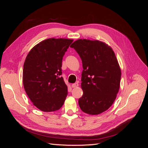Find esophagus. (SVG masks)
I'll list each match as a JSON object with an SVG mask.
<instances>
[{
    "instance_id": "esophagus-1",
    "label": "esophagus",
    "mask_w": 148,
    "mask_h": 148,
    "mask_svg": "<svg viewBox=\"0 0 148 148\" xmlns=\"http://www.w3.org/2000/svg\"><path fill=\"white\" fill-rule=\"evenodd\" d=\"M78 85H79V84H78V83H73V84H71V87H72V88H77V87L78 86Z\"/></svg>"
}]
</instances>
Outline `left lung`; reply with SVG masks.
I'll list each match as a JSON object with an SVG mask.
<instances>
[{"instance_id": "left-lung-1", "label": "left lung", "mask_w": 148, "mask_h": 148, "mask_svg": "<svg viewBox=\"0 0 148 148\" xmlns=\"http://www.w3.org/2000/svg\"><path fill=\"white\" fill-rule=\"evenodd\" d=\"M70 47L83 64L80 109L90 115L99 114L112 105L119 90L121 70L115 53L104 42L88 39H78Z\"/></svg>"}]
</instances>
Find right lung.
I'll return each instance as SVG.
<instances>
[{
	"instance_id": "obj_1",
	"label": "right lung",
	"mask_w": 148,
	"mask_h": 148,
	"mask_svg": "<svg viewBox=\"0 0 148 148\" xmlns=\"http://www.w3.org/2000/svg\"><path fill=\"white\" fill-rule=\"evenodd\" d=\"M72 39L50 38L35 46L26 57L23 82L28 96L44 112L59 110L68 94L62 75V62Z\"/></svg>"
}]
</instances>
